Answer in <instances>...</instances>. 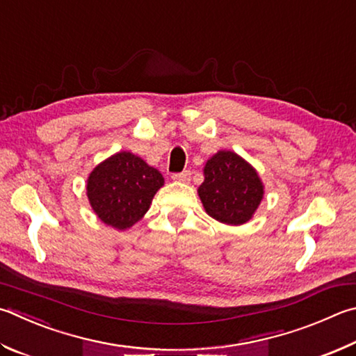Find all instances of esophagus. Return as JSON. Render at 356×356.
I'll use <instances>...</instances> for the list:
<instances>
[{"label":"esophagus","mask_w":356,"mask_h":356,"mask_svg":"<svg viewBox=\"0 0 356 356\" xmlns=\"http://www.w3.org/2000/svg\"><path fill=\"white\" fill-rule=\"evenodd\" d=\"M190 177H191V172L190 171H184V172H179V174H172V180L174 182H182V184H188L190 182Z\"/></svg>","instance_id":"esophagus-1"}]
</instances>
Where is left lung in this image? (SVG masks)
<instances>
[{"mask_svg":"<svg viewBox=\"0 0 356 356\" xmlns=\"http://www.w3.org/2000/svg\"><path fill=\"white\" fill-rule=\"evenodd\" d=\"M207 215L227 225L254 218L264 196L263 180L248 160L234 151H218L205 161L204 182L197 188Z\"/></svg>","mask_w":356,"mask_h":356,"instance_id":"obj_1","label":"left lung"}]
</instances>
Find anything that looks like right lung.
I'll return each instance as SVG.
<instances>
[{
	"mask_svg": "<svg viewBox=\"0 0 356 356\" xmlns=\"http://www.w3.org/2000/svg\"><path fill=\"white\" fill-rule=\"evenodd\" d=\"M163 184L156 168L132 152L120 151L90 172L87 197L102 222L127 230L146 215Z\"/></svg>",
	"mask_w": 356,
	"mask_h": 356,
	"instance_id": "1",
	"label": "right lung"
}]
</instances>
